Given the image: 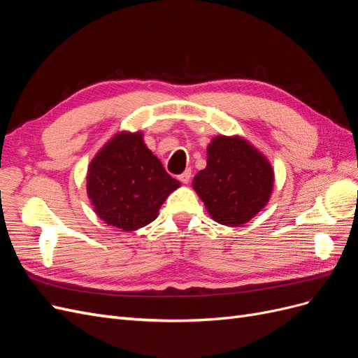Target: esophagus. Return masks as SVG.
I'll return each instance as SVG.
<instances>
[{
  "label": "esophagus",
  "instance_id": "1",
  "mask_svg": "<svg viewBox=\"0 0 358 358\" xmlns=\"http://www.w3.org/2000/svg\"><path fill=\"white\" fill-rule=\"evenodd\" d=\"M179 180L182 183H188L191 180V170H185L183 173H180L179 175Z\"/></svg>",
  "mask_w": 358,
  "mask_h": 358
}]
</instances>
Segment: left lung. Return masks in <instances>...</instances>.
Here are the masks:
<instances>
[{
    "mask_svg": "<svg viewBox=\"0 0 358 358\" xmlns=\"http://www.w3.org/2000/svg\"><path fill=\"white\" fill-rule=\"evenodd\" d=\"M275 173L264 154L241 136H216L208 145V164L192 188L216 222L239 227L264 209Z\"/></svg>",
    "mask_w": 358,
    "mask_h": 358,
    "instance_id": "1",
    "label": "left lung"
}]
</instances>
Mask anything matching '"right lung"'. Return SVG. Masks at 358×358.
I'll return each mask as SVG.
<instances>
[{"mask_svg": "<svg viewBox=\"0 0 358 358\" xmlns=\"http://www.w3.org/2000/svg\"><path fill=\"white\" fill-rule=\"evenodd\" d=\"M179 187L148 149L142 131L116 133L92 158L86 175L94 212L122 231L157 220L161 204Z\"/></svg>", "mask_w": 358, "mask_h": 358, "instance_id": "add662e5", "label": "right lung"}]
</instances>
